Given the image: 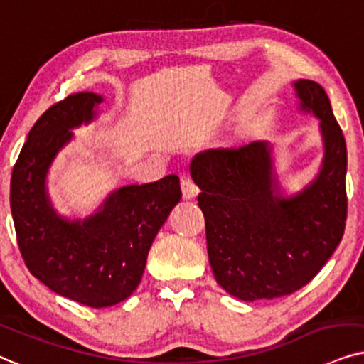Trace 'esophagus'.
<instances>
[{
    "mask_svg": "<svg viewBox=\"0 0 364 364\" xmlns=\"http://www.w3.org/2000/svg\"><path fill=\"white\" fill-rule=\"evenodd\" d=\"M181 191H183V198H185V200H191L193 196L198 195L196 183L193 181L190 176H183L181 178Z\"/></svg>",
    "mask_w": 364,
    "mask_h": 364,
    "instance_id": "34e87169",
    "label": "esophagus"
}]
</instances>
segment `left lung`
I'll use <instances>...</instances> for the list:
<instances>
[{"mask_svg": "<svg viewBox=\"0 0 364 364\" xmlns=\"http://www.w3.org/2000/svg\"><path fill=\"white\" fill-rule=\"evenodd\" d=\"M301 108L321 119L324 161L311 186L294 198L273 195L268 144L198 154L208 256L215 278L232 296L255 301L287 296L308 284L340 245L346 226V143L321 85L294 83Z\"/></svg>", "mask_w": 364, "mask_h": 364, "instance_id": "1", "label": "left lung"}]
</instances>
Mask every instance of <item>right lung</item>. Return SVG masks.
<instances>
[{"label":"right lung","instance_id":"1","mask_svg":"<svg viewBox=\"0 0 364 364\" xmlns=\"http://www.w3.org/2000/svg\"><path fill=\"white\" fill-rule=\"evenodd\" d=\"M101 96L73 93L51 105L13 166L9 203L24 264L53 291L90 308L123 301L138 288L154 236L181 200L176 174L119 188L103 210L80 223L51 210L45 178L71 128L93 118Z\"/></svg>","mask_w":364,"mask_h":364}]
</instances>
